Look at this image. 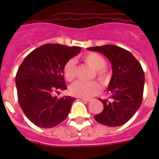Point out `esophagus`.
Returning <instances> with one entry per match:
<instances>
[{"instance_id": "esophagus-1", "label": "esophagus", "mask_w": 159, "mask_h": 159, "mask_svg": "<svg viewBox=\"0 0 159 159\" xmlns=\"http://www.w3.org/2000/svg\"><path fill=\"white\" fill-rule=\"evenodd\" d=\"M81 99H82L83 101H84V102H90V101H91V99H86V98H81Z\"/></svg>"}]
</instances>
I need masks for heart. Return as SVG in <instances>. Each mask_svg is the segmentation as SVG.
<instances>
[{
    "mask_svg": "<svg viewBox=\"0 0 159 159\" xmlns=\"http://www.w3.org/2000/svg\"><path fill=\"white\" fill-rule=\"evenodd\" d=\"M83 60L95 70L96 75L101 81L106 80L107 72L104 67L106 65V60L104 57L98 53L90 52L84 55ZM63 74L67 81H72L75 79L76 75V61L74 59H70L65 63L63 67ZM69 91L73 96L90 98L99 93L100 91V85L95 81H76L70 86Z\"/></svg>",
    "mask_w": 159,
    "mask_h": 159,
    "instance_id": "obj_1",
    "label": "heart"
}]
</instances>
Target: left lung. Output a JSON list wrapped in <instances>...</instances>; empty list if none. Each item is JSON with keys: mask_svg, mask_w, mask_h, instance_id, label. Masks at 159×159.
<instances>
[{"mask_svg": "<svg viewBox=\"0 0 159 159\" xmlns=\"http://www.w3.org/2000/svg\"><path fill=\"white\" fill-rule=\"evenodd\" d=\"M88 50L104 55L112 67L108 98L99 99L103 104V110L94 118L107 127L122 126L141 106L145 81L141 64L130 52L119 46L108 44L88 48Z\"/></svg>", "mask_w": 159, "mask_h": 159, "instance_id": "8db88e82", "label": "left lung"}]
</instances>
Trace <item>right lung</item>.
<instances>
[{
	"label": "right lung",
	"mask_w": 159,
	"mask_h": 159,
	"mask_svg": "<svg viewBox=\"0 0 159 159\" xmlns=\"http://www.w3.org/2000/svg\"><path fill=\"white\" fill-rule=\"evenodd\" d=\"M81 49L47 43L29 53L18 68L16 75L18 102L26 117L37 127H56L68 116L75 98L57 99L52 94L67 89L63 67Z\"/></svg>",
	"instance_id": "right-lung-1"
}]
</instances>
